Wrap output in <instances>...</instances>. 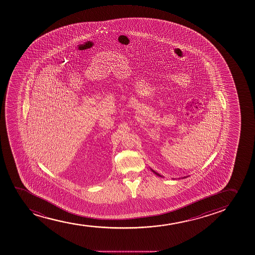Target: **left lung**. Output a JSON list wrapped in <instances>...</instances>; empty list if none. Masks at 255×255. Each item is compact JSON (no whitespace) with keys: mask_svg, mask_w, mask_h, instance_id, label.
I'll return each instance as SVG.
<instances>
[{"mask_svg":"<svg viewBox=\"0 0 255 255\" xmlns=\"http://www.w3.org/2000/svg\"><path fill=\"white\" fill-rule=\"evenodd\" d=\"M152 172H153V173H154L155 175H157V176H160V177H162V175H159V174H158V173H157V172H155L154 170H152Z\"/></svg>","mask_w":255,"mask_h":255,"instance_id":"1","label":"left lung"}]
</instances>
